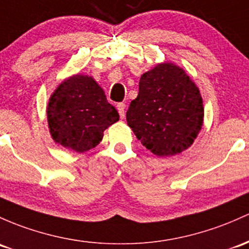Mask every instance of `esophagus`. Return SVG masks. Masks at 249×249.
Listing matches in <instances>:
<instances>
[{
    "instance_id": "34e87169",
    "label": "esophagus",
    "mask_w": 249,
    "mask_h": 249,
    "mask_svg": "<svg viewBox=\"0 0 249 249\" xmlns=\"http://www.w3.org/2000/svg\"><path fill=\"white\" fill-rule=\"evenodd\" d=\"M116 108H117V110H119V114H120V116H121V119H124V116H125V104L124 103H117Z\"/></svg>"
}]
</instances>
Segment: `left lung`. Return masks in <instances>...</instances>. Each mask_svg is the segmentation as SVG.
<instances>
[{
    "label": "left lung",
    "instance_id": "left-lung-1",
    "mask_svg": "<svg viewBox=\"0 0 249 249\" xmlns=\"http://www.w3.org/2000/svg\"><path fill=\"white\" fill-rule=\"evenodd\" d=\"M127 124L158 157L181 153L194 143L204 121L199 89L185 70L171 61L157 64L139 82Z\"/></svg>",
    "mask_w": 249,
    "mask_h": 249
}]
</instances>
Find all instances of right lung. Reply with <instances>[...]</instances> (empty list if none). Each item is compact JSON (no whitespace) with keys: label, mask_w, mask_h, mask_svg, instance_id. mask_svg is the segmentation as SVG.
I'll list each match as a JSON object with an SVG mask.
<instances>
[{"label":"right lung","mask_w":249,"mask_h":249,"mask_svg":"<svg viewBox=\"0 0 249 249\" xmlns=\"http://www.w3.org/2000/svg\"><path fill=\"white\" fill-rule=\"evenodd\" d=\"M46 114L54 142L77 153L95 148L102 141L104 130L120 119L97 82L81 73L58 85L51 95Z\"/></svg>","instance_id":"right-lung-1"}]
</instances>
